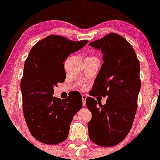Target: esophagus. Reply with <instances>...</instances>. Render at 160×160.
I'll return each mask as SVG.
<instances>
[{
    "mask_svg": "<svg viewBox=\"0 0 160 160\" xmlns=\"http://www.w3.org/2000/svg\"><path fill=\"white\" fill-rule=\"evenodd\" d=\"M86 98H87V97H86V95H82V105L83 106H86Z\"/></svg>",
    "mask_w": 160,
    "mask_h": 160,
    "instance_id": "34e87169",
    "label": "esophagus"
}]
</instances>
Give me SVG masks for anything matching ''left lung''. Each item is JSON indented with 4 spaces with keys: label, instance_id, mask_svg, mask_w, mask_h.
<instances>
[{
    "label": "left lung",
    "instance_id": "1",
    "mask_svg": "<svg viewBox=\"0 0 160 160\" xmlns=\"http://www.w3.org/2000/svg\"><path fill=\"white\" fill-rule=\"evenodd\" d=\"M103 53L102 68L89 92L108 97L105 104L86 98L91 111L89 136L95 144L113 147L120 143L132 126L141 89L140 63L132 45L123 37L110 33L89 43Z\"/></svg>",
    "mask_w": 160,
    "mask_h": 160
}]
</instances>
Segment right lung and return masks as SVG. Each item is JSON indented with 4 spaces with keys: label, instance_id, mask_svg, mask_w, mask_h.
<instances>
[{
    "label": "right lung",
    "instance_id": "right-lung-1",
    "mask_svg": "<svg viewBox=\"0 0 160 160\" xmlns=\"http://www.w3.org/2000/svg\"><path fill=\"white\" fill-rule=\"evenodd\" d=\"M87 43L49 35L32 47L25 60L21 80L23 114L32 136L43 144L65 141L73 117L82 107L78 92H70L62 100L52 94L53 87L65 80V60Z\"/></svg>",
    "mask_w": 160,
    "mask_h": 160
}]
</instances>
